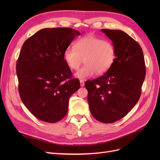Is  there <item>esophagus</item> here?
Here are the masks:
<instances>
[{
    "label": "esophagus",
    "instance_id": "1",
    "mask_svg": "<svg viewBox=\"0 0 160 160\" xmlns=\"http://www.w3.org/2000/svg\"><path fill=\"white\" fill-rule=\"evenodd\" d=\"M80 85H81V87H83L85 85V83L83 81H82V80L80 81Z\"/></svg>",
    "mask_w": 160,
    "mask_h": 160
}]
</instances>
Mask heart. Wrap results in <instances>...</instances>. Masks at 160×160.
<instances>
[{"instance_id":"1","label":"heart","mask_w":160,"mask_h":160,"mask_svg":"<svg viewBox=\"0 0 160 160\" xmlns=\"http://www.w3.org/2000/svg\"><path fill=\"white\" fill-rule=\"evenodd\" d=\"M116 57L112 42L93 35L77 39L74 47H68L63 54L64 60L71 70H77L82 62L85 65L75 73V77L85 80L97 72L103 75L113 66Z\"/></svg>"}]
</instances>
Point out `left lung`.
Masks as SVG:
<instances>
[{"mask_svg": "<svg viewBox=\"0 0 160 160\" xmlns=\"http://www.w3.org/2000/svg\"><path fill=\"white\" fill-rule=\"evenodd\" d=\"M115 48V60L101 77L87 81L88 100L92 115L99 122L111 123L125 117L141 95L146 77L142 47L120 30L101 29Z\"/></svg>", "mask_w": 160, "mask_h": 160, "instance_id": "obj_1", "label": "left lung"}]
</instances>
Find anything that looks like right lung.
I'll list each match as a JSON object with an SVG mask.
<instances>
[{
  "instance_id": "add662e5",
  "label": "right lung",
  "mask_w": 160,
  "mask_h": 160,
  "mask_svg": "<svg viewBox=\"0 0 160 160\" xmlns=\"http://www.w3.org/2000/svg\"><path fill=\"white\" fill-rule=\"evenodd\" d=\"M80 35L71 28H43L22 47L16 68L19 95L30 112L43 122L55 123L63 118L70 97L80 88L63 58Z\"/></svg>"
}]
</instances>
